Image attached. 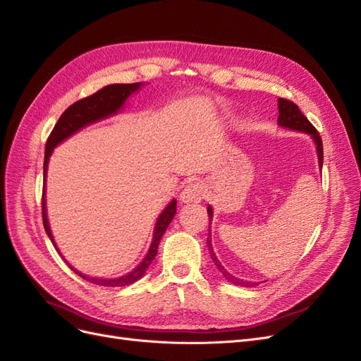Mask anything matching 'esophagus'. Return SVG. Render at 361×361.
<instances>
[{
  "label": "esophagus",
  "mask_w": 361,
  "mask_h": 361,
  "mask_svg": "<svg viewBox=\"0 0 361 361\" xmlns=\"http://www.w3.org/2000/svg\"><path fill=\"white\" fill-rule=\"evenodd\" d=\"M203 199V185L199 180H190L180 192V202L191 203Z\"/></svg>",
  "instance_id": "34e87169"
}]
</instances>
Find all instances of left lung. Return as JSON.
Wrapping results in <instances>:
<instances>
[{
  "label": "left lung",
  "mask_w": 361,
  "mask_h": 361,
  "mask_svg": "<svg viewBox=\"0 0 361 361\" xmlns=\"http://www.w3.org/2000/svg\"><path fill=\"white\" fill-rule=\"evenodd\" d=\"M277 123L283 128H288V129H293V130H298V133H305L312 135L314 145H316V150H318V158H319V167H322V162H324V149H322V140L318 130L316 128L309 122L307 117H305L301 111L297 104H293L289 99H285V97H279V120ZM207 215H209V227H211V221H212V207L207 206ZM212 238H211V228H209V233H207V248H209V255L211 259L214 260V264L216 267V269L221 272L223 277L228 281V283H233V285L238 286H244V288H253L257 286V283L253 281H247V280H241L235 276H232L231 272H228L223 265L221 262L218 260V257L214 253V248H212Z\"/></svg>",
  "instance_id": "8db88e82"
}]
</instances>
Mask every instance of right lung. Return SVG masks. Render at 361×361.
I'll return each mask as SVG.
<instances>
[{
  "instance_id": "obj_1",
  "label": "right lung",
  "mask_w": 361,
  "mask_h": 361,
  "mask_svg": "<svg viewBox=\"0 0 361 361\" xmlns=\"http://www.w3.org/2000/svg\"><path fill=\"white\" fill-rule=\"evenodd\" d=\"M140 82H134V84H111L106 85L104 89H101L99 92H96L90 96L84 97V99L76 101L75 104H72L66 111H64L59 122L54 126L52 133L49 134L48 140H47V147H45V162H43V179H47V170H48V161L49 157L52 154L54 147L57 145H60L63 140H66L68 137H71L72 134H75L76 130H80L81 128L90 125L93 122H97V120L105 118L108 116L116 114L120 108L123 106L125 101L129 97V94H133L134 92H137L140 89ZM174 214H176V200H171L170 204L164 209L158 218L157 226H155V232H154V239H152L150 248L147 251L146 257L143 259V262L134 269L128 272V274L117 277V279H94V277H89L84 276L81 272H78L76 269H72L78 274L80 277H82L84 280L93 283V285H99V286H128L133 285L134 281H137L138 279H141L145 276L146 269L149 268V265L152 264V260L155 259L157 253H158V245L161 238L164 235V232L167 231L169 224L171 223ZM42 218H43V227H45V232L48 233L51 243L56 247V243H54V238L51 233V228L48 224V216H47V207H45V188H43L42 192ZM57 248V247H56ZM59 251V248H57ZM60 253V251H59Z\"/></svg>"
}]
</instances>
